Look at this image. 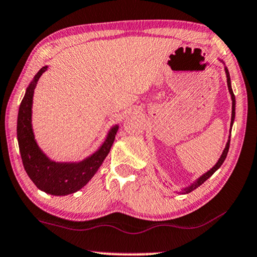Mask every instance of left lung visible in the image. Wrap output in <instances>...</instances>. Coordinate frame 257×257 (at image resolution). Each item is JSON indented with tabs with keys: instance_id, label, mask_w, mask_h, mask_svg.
<instances>
[{
	"instance_id": "8db88e82",
	"label": "left lung",
	"mask_w": 257,
	"mask_h": 257,
	"mask_svg": "<svg viewBox=\"0 0 257 257\" xmlns=\"http://www.w3.org/2000/svg\"><path fill=\"white\" fill-rule=\"evenodd\" d=\"M225 71H226V74H227V86H228V91L230 93V96H232V121H230V124H233L234 117H235V96H234V93H233V89H232V85H230V78H229V73H228V70H227V67H225ZM228 150H229V141H228V142H227L225 150H223L221 157L219 158L218 163H216L214 166H213V168L209 170V171L206 172L205 175H202L199 179H197V182H194V184H192V185L189 186V187H186V189L184 190V193L192 192L193 190H196L197 187H199L201 184H204L206 180H207L209 177H211L213 173H214L216 170H218L220 166L222 165V163H223V162H225L226 157H227V154H228Z\"/></svg>"
}]
</instances>
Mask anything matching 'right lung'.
<instances>
[{
  "mask_svg": "<svg viewBox=\"0 0 257 257\" xmlns=\"http://www.w3.org/2000/svg\"><path fill=\"white\" fill-rule=\"evenodd\" d=\"M46 68L48 66L39 70L22 100L17 117V140L23 166L35 185L53 196H66L84 187L95 175L113 146L117 125L110 130L100 149L80 163H56L50 161L36 143L31 127L32 96L37 81Z\"/></svg>",
  "mask_w": 257,
  "mask_h": 257,
  "instance_id": "add662e5",
  "label": "right lung"
}]
</instances>
